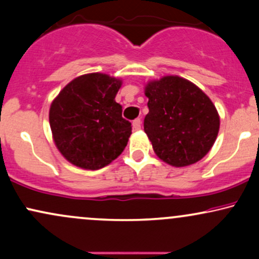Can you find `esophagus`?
Wrapping results in <instances>:
<instances>
[{
	"instance_id": "esophagus-1",
	"label": "esophagus",
	"mask_w": 259,
	"mask_h": 259,
	"mask_svg": "<svg viewBox=\"0 0 259 259\" xmlns=\"http://www.w3.org/2000/svg\"><path fill=\"white\" fill-rule=\"evenodd\" d=\"M133 127H134V130L141 129V119H140V118H136V119L133 121Z\"/></svg>"
}]
</instances>
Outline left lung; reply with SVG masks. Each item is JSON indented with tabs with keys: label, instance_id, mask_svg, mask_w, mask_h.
Segmentation results:
<instances>
[{
	"label": "left lung",
	"instance_id": "8db88e82",
	"mask_svg": "<svg viewBox=\"0 0 259 259\" xmlns=\"http://www.w3.org/2000/svg\"><path fill=\"white\" fill-rule=\"evenodd\" d=\"M148 112L144 129L154 153L173 167L194 164L209 152L219 115L209 97L189 80L163 76L145 88Z\"/></svg>",
	"mask_w": 259,
	"mask_h": 259
}]
</instances>
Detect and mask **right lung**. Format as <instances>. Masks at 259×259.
I'll return each mask as SVG.
<instances>
[{
    "instance_id": "obj_1",
    "label": "right lung",
    "mask_w": 259,
    "mask_h": 259,
    "mask_svg": "<svg viewBox=\"0 0 259 259\" xmlns=\"http://www.w3.org/2000/svg\"><path fill=\"white\" fill-rule=\"evenodd\" d=\"M121 80L102 73L78 76L53 100L50 125L59 152L76 167L96 170L125 148L132 123L121 117L115 95Z\"/></svg>"
}]
</instances>
